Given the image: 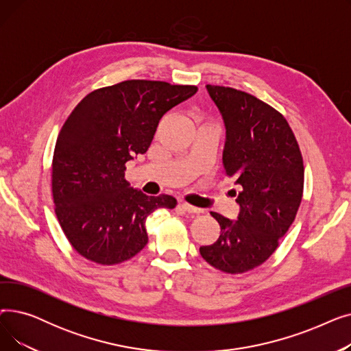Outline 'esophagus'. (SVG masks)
Segmentation results:
<instances>
[{"label":"esophagus","instance_id":"34e87169","mask_svg":"<svg viewBox=\"0 0 351 351\" xmlns=\"http://www.w3.org/2000/svg\"><path fill=\"white\" fill-rule=\"evenodd\" d=\"M179 206H180L183 210H185V212H188V213H202V209L195 208V206H192V205H189V204H180Z\"/></svg>","mask_w":351,"mask_h":351}]
</instances>
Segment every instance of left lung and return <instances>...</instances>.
Listing matches in <instances>:
<instances>
[{
  "instance_id": "obj_1",
  "label": "left lung",
  "mask_w": 351,
  "mask_h": 351,
  "mask_svg": "<svg viewBox=\"0 0 351 351\" xmlns=\"http://www.w3.org/2000/svg\"><path fill=\"white\" fill-rule=\"evenodd\" d=\"M206 89L225 122L223 171L241 188L232 189L241 210L236 220L210 212L220 236L199 252L210 266L236 274L261 266L278 249L300 206L304 166L280 112L243 90Z\"/></svg>"
}]
</instances>
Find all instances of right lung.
Here are the masks:
<instances>
[{
  "mask_svg": "<svg viewBox=\"0 0 351 351\" xmlns=\"http://www.w3.org/2000/svg\"><path fill=\"white\" fill-rule=\"evenodd\" d=\"M196 90L123 81L90 92L65 121L52 159L55 213L72 247L88 261L131 259L147 243L146 217L176 206L169 195L146 196L129 186L125 163L147 151L160 118Z\"/></svg>",
  "mask_w": 351,
  "mask_h": 351,
  "instance_id": "add662e5",
  "label": "right lung"
}]
</instances>
